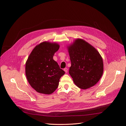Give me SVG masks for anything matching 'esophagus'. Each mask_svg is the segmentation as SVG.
Wrapping results in <instances>:
<instances>
[{
  "label": "esophagus",
  "instance_id": "obj_1",
  "mask_svg": "<svg viewBox=\"0 0 126 126\" xmlns=\"http://www.w3.org/2000/svg\"><path fill=\"white\" fill-rule=\"evenodd\" d=\"M63 70L65 71V72L66 73H67V71H68V69H67V68H64V69H63Z\"/></svg>",
  "mask_w": 126,
  "mask_h": 126
}]
</instances>
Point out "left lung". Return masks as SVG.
<instances>
[{
	"instance_id": "8db88e82",
	"label": "left lung",
	"mask_w": 126,
	"mask_h": 126,
	"mask_svg": "<svg viewBox=\"0 0 126 126\" xmlns=\"http://www.w3.org/2000/svg\"><path fill=\"white\" fill-rule=\"evenodd\" d=\"M71 61L69 73L75 85L87 89L99 81L104 71L102 58L96 49L82 39L67 47Z\"/></svg>"
}]
</instances>
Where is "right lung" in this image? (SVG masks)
Masks as SVG:
<instances>
[{
  "label": "right lung",
  "mask_w": 126,
  "mask_h": 126,
  "mask_svg": "<svg viewBox=\"0 0 126 126\" xmlns=\"http://www.w3.org/2000/svg\"><path fill=\"white\" fill-rule=\"evenodd\" d=\"M59 45L44 41L37 45L30 53L25 66L26 76L32 88L46 94L53 93L59 85L64 71L53 59Z\"/></svg>",
  "instance_id": "add662e5"
}]
</instances>
